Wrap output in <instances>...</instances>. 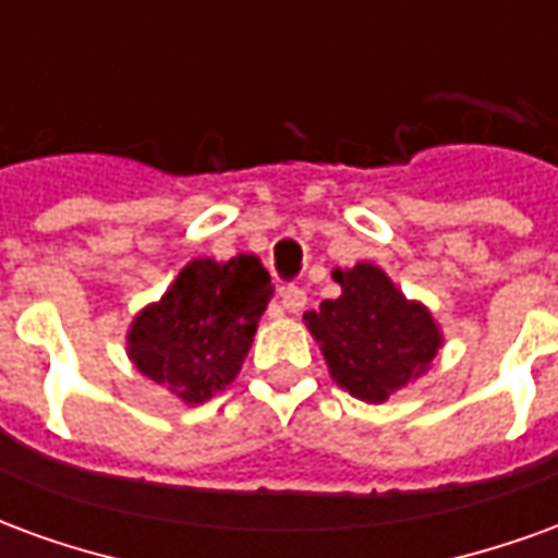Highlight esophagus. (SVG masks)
Listing matches in <instances>:
<instances>
[{"mask_svg":"<svg viewBox=\"0 0 558 558\" xmlns=\"http://www.w3.org/2000/svg\"><path fill=\"white\" fill-rule=\"evenodd\" d=\"M280 304H283L290 314H302L304 304H307V295H304L302 287H283V290H280Z\"/></svg>","mask_w":558,"mask_h":558,"instance_id":"1","label":"esophagus"}]
</instances>
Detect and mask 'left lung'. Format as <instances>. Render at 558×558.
<instances>
[{
  "label": "left lung",
  "mask_w": 558,
  "mask_h": 558,
  "mask_svg": "<svg viewBox=\"0 0 558 558\" xmlns=\"http://www.w3.org/2000/svg\"><path fill=\"white\" fill-rule=\"evenodd\" d=\"M338 299L304 314V326L326 355L328 374L364 403H383L418 379L442 347V331L374 263L335 268Z\"/></svg>",
  "instance_id": "left-lung-1"
}]
</instances>
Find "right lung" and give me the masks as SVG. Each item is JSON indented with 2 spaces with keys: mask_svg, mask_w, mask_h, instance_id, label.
<instances>
[{
  "mask_svg": "<svg viewBox=\"0 0 558 558\" xmlns=\"http://www.w3.org/2000/svg\"><path fill=\"white\" fill-rule=\"evenodd\" d=\"M268 299L271 278L256 256L191 259L158 302L134 316L128 359L182 403L199 407L239 376Z\"/></svg>",
  "mask_w": 558,
  "mask_h": 558,
  "instance_id": "add662e5",
  "label": "right lung"
}]
</instances>
